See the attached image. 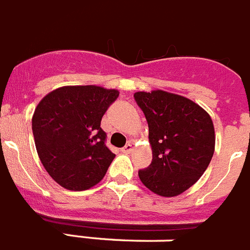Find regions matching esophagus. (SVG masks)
Returning <instances> with one entry per match:
<instances>
[{
  "label": "esophagus",
  "instance_id": "obj_1",
  "mask_svg": "<svg viewBox=\"0 0 250 250\" xmlns=\"http://www.w3.org/2000/svg\"><path fill=\"white\" fill-rule=\"evenodd\" d=\"M133 150H134V144H133V143H127L126 146H125L123 148L124 153H130V151H133Z\"/></svg>",
  "mask_w": 250,
  "mask_h": 250
}]
</instances>
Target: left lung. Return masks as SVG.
I'll list each match as a JSON object with an SVG mask.
<instances>
[{
  "mask_svg": "<svg viewBox=\"0 0 250 250\" xmlns=\"http://www.w3.org/2000/svg\"><path fill=\"white\" fill-rule=\"evenodd\" d=\"M149 126L153 161L139 178L146 188L174 197L193 186L204 174L215 151L211 116L192 100L154 89L135 92Z\"/></svg>",
  "mask_w": 250,
  "mask_h": 250,
  "instance_id": "1",
  "label": "left lung"
}]
</instances>
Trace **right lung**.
<instances>
[{
	"label": "right lung",
	"mask_w": 250,
	"mask_h": 250,
	"mask_svg": "<svg viewBox=\"0 0 250 250\" xmlns=\"http://www.w3.org/2000/svg\"><path fill=\"white\" fill-rule=\"evenodd\" d=\"M117 97V89L63 86L38 104L31 119L36 150L62 187L83 191L104 177L115 154L104 144L101 120Z\"/></svg>",
	"instance_id": "1"
}]
</instances>
